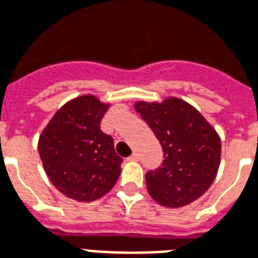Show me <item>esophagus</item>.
<instances>
[{
    "label": "esophagus",
    "mask_w": 258,
    "mask_h": 258,
    "mask_svg": "<svg viewBox=\"0 0 258 258\" xmlns=\"http://www.w3.org/2000/svg\"><path fill=\"white\" fill-rule=\"evenodd\" d=\"M139 160V154L137 153V152H134V153L131 154L128 157V161H138Z\"/></svg>",
    "instance_id": "1"
}]
</instances>
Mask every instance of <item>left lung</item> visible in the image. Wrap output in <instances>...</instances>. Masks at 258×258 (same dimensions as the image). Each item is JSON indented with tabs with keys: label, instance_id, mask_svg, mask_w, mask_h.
<instances>
[{
	"label": "left lung",
	"instance_id": "left-lung-1",
	"mask_svg": "<svg viewBox=\"0 0 258 258\" xmlns=\"http://www.w3.org/2000/svg\"><path fill=\"white\" fill-rule=\"evenodd\" d=\"M163 146L164 161L146 173L150 197L167 208H180L201 197L215 180L221 156L220 137L192 105L168 97L163 102H135Z\"/></svg>",
	"mask_w": 258,
	"mask_h": 258
}]
</instances>
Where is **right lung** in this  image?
Segmentation results:
<instances>
[{
  "mask_svg": "<svg viewBox=\"0 0 258 258\" xmlns=\"http://www.w3.org/2000/svg\"><path fill=\"white\" fill-rule=\"evenodd\" d=\"M109 104L85 94L57 110L38 141L43 169L66 197L90 202L109 192L121 172L123 158L113 138L101 131Z\"/></svg>",
  "mask_w": 258,
  "mask_h": 258,
  "instance_id": "add662e5",
  "label": "right lung"
}]
</instances>
